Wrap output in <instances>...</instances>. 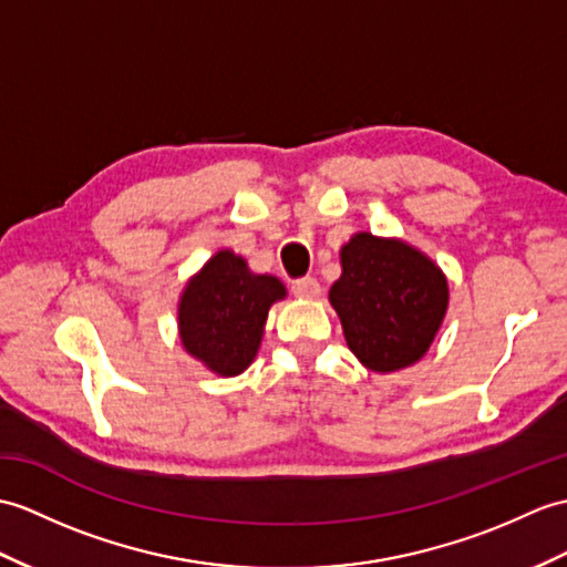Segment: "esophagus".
Returning a JSON list of instances; mask_svg holds the SVG:
<instances>
[{
  "label": "esophagus",
  "mask_w": 567,
  "mask_h": 567,
  "mask_svg": "<svg viewBox=\"0 0 567 567\" xmlns=\"http://www.w3.org/2000/svg\"><path fill=\"white\" fill-rule=\"evenodd\" d=\"M292 292L299 297V299H316L321 295V285L316 282L313 278H299L295 280L292 285Z\"/></svg>",
  "instance_id": "obj_1"
}]
</instances>
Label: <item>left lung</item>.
<instances>
[{
  "label": "left lung",
  "mask_w": 567,
  "mask_h": 567,
  "mask_svg": "<svg viewBox=\"0 0 567 567\" xmlns=\"http://www.w3.org/2000/svg\"><path fill=\"white\" fill-rule=\"evenodd\" d=\"M340 260L343 275L328 297L360 362L393 372L423 358L450 299L442 270L408 244L372 234H354Z\"/></svg>",
  "instance_id": "left-lung-1"
}]
</instances>
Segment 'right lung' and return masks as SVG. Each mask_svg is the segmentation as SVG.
Returning a JSON list of instances; mask_svg holds the SVG:
<instances>
[{"instance_id":"right-lung-1","label":"right lung","mask_w":567,"mask_h":567,"mask_svg":"<svg viewBox=\"0 0 567 567\" xmlns=\"http://www.w3.org/2000/svg\"><path fill=\"white\" fill-rule=\"evenodd\" d=\"M285 287L272 275H254L246 260L219 251L181 297V340L209 370L234 377L254 362L272 301Z\"/></svg>"}]
</instances>
